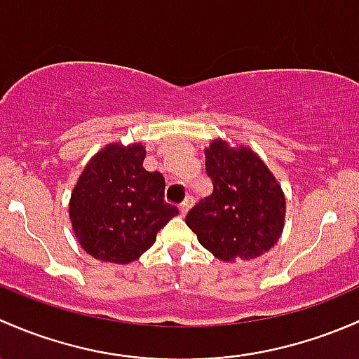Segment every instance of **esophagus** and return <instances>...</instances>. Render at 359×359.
I'll return each instance as SVG.
<instances>
[{
    "instance_id": "1",
    "label": "esophagus",
    "mask_w": 359,
    "mask_h": 359,
    "mask_svg": "<svg viewBox=\"0 0 359 359\" xmlns=\"http://www.w3.org/2000/svg\"><path fill=\"white\" fill-rule=\"evenodd\" d=\"M191 205H194V198H191V197H187V198H184L183 204L180 205V212H181V216H184V214L188 212V209H190Z\"/></svg>"
}]
</instances>
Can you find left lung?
<instances>
[{"label": "left lung", "mask_w": 359, "mask_h": 359, "mask_svg": "<svg viewBox=\"0 0 359 359\" xmlns=\"http://www.w3.org/2000/svg\"><path fill=\"white\" fill-rule=\"evenodd\" d=\"M212 194L187 214L188 228L221 261L256 259L280 238L285 195L259 155L214 140L205 149Z\"/></svg>", "instance_id": "left-lung-1"}]
</instances>
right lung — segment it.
<instances>
[{
    "label": "right lung",
    "mask_w": 359,
    "mask_h": 359,
    "mask_svg": "<svg viewBox=\"0 0 359 359\" xmlns=\"http://www.w3.org/2000/svg\"><path fill=\"white\" fill-rule=\"evenodd\" d=\"M145 155L142 143H110L88 162L74 187L70 223L79 245L95 259H138L178 214V207L164 201V176L143 168Z\"/></svg>",
    "instance_id": "1"
}]
</instances>
